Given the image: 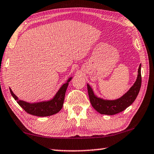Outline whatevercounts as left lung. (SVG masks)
<instances>
[{"mask_svg": "<svg viewBox=\"0 0 154 154\" xmlns=\"http://www.w3.org/2000/svg\"><path fill=\"white\" fill-rule=\"evenodd\" d=\"M138 75L136 82L131 87V88L125 93L122 97L115 100H105L97 97L95 95L91 87L87 84L88 93L91 104L94 109L101 114L104 115H115L120 113L130 106L138 95L141 87V64L138 68Z\"/></svg>", "mask_w": 154, "mask_h": 154, "instance_id": "left-lung-1", "label": "left lung"}]
</instances>
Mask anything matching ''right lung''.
I'll return each mask as SVG.
<instances>
[{
  "mask_svg": "<svg viewBox=\"0 0 154 154\" xmlns=\"http://www.w3.org/2000/svg\"><path fill=\"white\" fill-rule=\"evenodd\" d=\"M72 77L68 79V82L61 87L53 97V99L47 101V102L33 103V104L32 103L31 104V103L26 102L25 101L19 100H18L17 96L13 93L11 88H10V90L12 97L27 113L39 117L50 116L58 113L62 109L66 89L68 88V82L70 81Z\"/></svg>",
  "mask_w": 154,
  "mask_h": 154,
  "instance_id": "right-lung-1",
  "label": "right lung"
}]
</instances>
